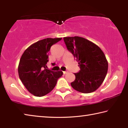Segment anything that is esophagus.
<instances>
[{
	"mask_svg": "<svg viewBox=\"0 0 128 128\" xmlns=\"http://www.w3.org/2000/svg\"><path fill=\"white\" fill-rule=\"evenodd\" d=\"M67 73H68V72H66V71H64V72H63V73H64V74H66Z\"/></svg>",
	"mask_w": 128,
	"mask_h": 128,
	"instance_id": "esophagus-1",
	"label": "esophagus"
}]
</instances>
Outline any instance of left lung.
<instances>
[{"label": "left lung", "mask_w": 128, "mask_h": 128, "mask_svg": "<svg viewBox=\"0 0 128 128\" xmlns=\"http://www.w3.org/2000/svg\"><path fill=\"white\" fill-rule=\"evenodd\" d=\"M64 41L80 68L74 73L76 78L70 84L72 87L82 93L94 92L103 83L108 71L104 54L97 45L80 36L64 37Z\"/></svg>", "instance_id": "8db88e82"}]
</instances>
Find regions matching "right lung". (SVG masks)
<instances>
[{"mask_svg": "<svg viewBox=\"0 0 128 128\" xmlns=\"http://www.w3.org/2000/svg\"><path fill=\"white\" fill-rule=\"evenodd\" d=\"M62 38H46L30 46L21 56L18 67L19 77L29 92L36 96H43L51 92L62 71L47 69L48 51Z\"/></svg>", "mask_w": 128, "mask_h": 128, "instance_id": "1", "label": "right lung"}]
</instances>
